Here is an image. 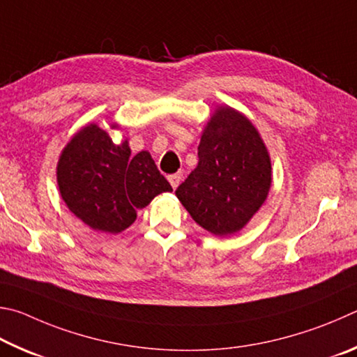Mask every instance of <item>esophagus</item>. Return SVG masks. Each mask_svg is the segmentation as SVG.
<instances>
[{
  "mask_svg": "<svg viewBox=\"0 0 357 357\" xmlns=\"http://www.w3.org/2000/svg\"><path fill=\"white\" fill-rule=\"evenodd\" d=\"M182 178H183V174L182 172L172 174V175H169V183H171L172 188L175 190L180 185V182H182Z\"/></svg>",
  "mask_w": 357,
  "mask_h": 357,
  "instance_id": "esophagus-1",
  "label": "esophagus"
}]
</instances>
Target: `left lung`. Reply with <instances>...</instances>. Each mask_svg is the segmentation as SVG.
<instances>
[{"label": "left lung", "instance_id": "8db88e82", "mask_svg": "<svg viewBox=\"0 0 357 357\" xmlns=\"http://www.w3.org/2000/svg\"><path fill=\"white\" fill-rule=\"evenodd\" d=\"M197 156V167L175 195L208 232H238L270 191L271 161L264 141L245 116L221 108L204 130Z\"/></svg>", "mask_w": 357, "mask_h": 357}]
</instances>
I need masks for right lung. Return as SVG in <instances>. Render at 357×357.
Segmentation results:
<instances>
[{
	"label": "right lung",
	"mask_w": 357,
	"mask_h": 357,
	"mask_svg": "<svg viewBox=\"0 0 357 357\" xmlns=\"http://www.w3.org/2000/svg\"><path fill=\"white\" fill-rule=\"evenodd\" d=\"M61 196L93 230L119 234L155 196L172 191L149 152L131 156L128 142L114 144L97 125H87L67 144L58 165Z\"/></svg>",
	"instance_id": "right-lung-1"
}]
</instances>
